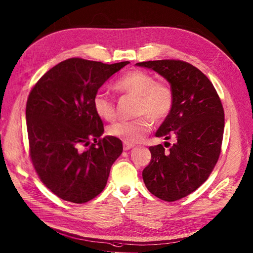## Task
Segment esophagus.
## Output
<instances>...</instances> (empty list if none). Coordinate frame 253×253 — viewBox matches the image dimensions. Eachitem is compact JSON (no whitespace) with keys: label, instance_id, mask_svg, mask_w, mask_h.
<instances>
[{"label":"esophagus","instance_id":"esophagus-1","mask_svg":"<svg viewBox=\"0 0 253 253\" xmlns=\"http://www.w3.org/2000/svg\"><path fill=\"white\" fill-rule=\"evenodd\" d=\"M133 146V144H130V143H126V142H124V150H128V149H130V148H132Z\"/></svg>","mask_w":253,"mask_h":253}]
</instances>
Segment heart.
I'll return each instance as SVG.
<instances>
[{
	"instance_id": "obj_1",
	"label": "heart",
	"mask_w": 253,
	"mask_h": 253,
	"mask_svg": "<svg viewBox=\"0 0 253 253\" xmlns=\"http://www.w3.org/2000/svg\"><path fill=\"white\" fill-rule=\"evenodd\" d=\"M114 90L122 95L136 96L133 120L121 121L108 126L107 132L111 137L122 139L126 143H137L145 138L153 125L165 121L172 110L174 96L169 83L155 80L150 72L132 69L126 72L114 83ZM93 107L96 114L105 121L115 117L114 100L106 93H95Z\"/></svg>"
}]
</instances>
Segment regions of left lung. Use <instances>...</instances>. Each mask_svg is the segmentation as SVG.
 I'll use <instances>...</instances> for the list:
<instances>
[{
  "mask_svg": "<svg viewBox=\"0 0 253 253\" xmlns=\"http://www.w3.org/2000/svg\"><path fill=\"white\" fill-rule=\"evenodd\" d=\"M137 65L155 70L172 88V110L155 136L173 143L149 147L151 160L142 175L151 194L176 201L198 189L213 170L221 151L224 107L209 78L188 62L166 59Z\"/></svg>",
  "mask_w": 253,
  "mask_h": 253,
  "instance_id": "left-lung-1",
  "label": "left lung"
}]
</instances>
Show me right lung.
<instances>
[{
  "label": "right lung",
  "instance_id": "obj_1",
  "mask_svg": "<svg viewBox=\"0 0 253 253\" xmlns=\"http://www.w3.org/2000/svg\"><path fill=\"white\" fill-rule=\"evenodd\" d=\"M128 63L66 59L44 73L29 93V157L42 183L59 198L82 204L105 188L123 143L115 137L101 138L104 126L92 100Z\"/></svg>",
  "mask_w": 253,
  "mask_h": 253
}]
</instances>
